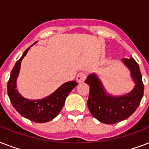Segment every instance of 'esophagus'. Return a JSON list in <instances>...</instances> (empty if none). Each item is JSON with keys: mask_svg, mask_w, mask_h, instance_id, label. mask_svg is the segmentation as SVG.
<instances>
[{"mask_svg": "<svg viewBox=\"0 0 149 149\" xmlns=\"http://www.w3.org/2000/svg\"><path fill=\"white\" fill-rule=\"evenodd\" d=\"M86 78V73L84 72H79L78 74H77L76 79H77V81L78 82V83H79V84H80V83H84V82L85 81Z\"/></svg>", "mask_w": 149, "mask_h": 149, "instance_id": "obj_1", "label": "esophagus"}]
</instances>
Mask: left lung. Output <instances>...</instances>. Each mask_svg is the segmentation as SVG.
<instances>
[{
	"label": "left lung",
	"mask_w": 149,
	"mask_h": 149,
	"mask_svg": "<svg viewBox=\"0 0 149 149\" xmlns=\"http://www.w3.org/2000/svg\"><path fill=\"white\" fill-rule=\"evenodd\" d=\"M131 72L134 86L130 93L120 97L106 92L103 84L94 73L90 74L85 83L90 85L87 106L92 115L99 121L113 125L129 118L136 111L144 94V84L139 64L133 58H122Z\"/></svg>",
	"instance_id": "1"
}]
</instances>
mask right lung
<instances>
[{"label": "right lung", "mask_w": 149, "mask_h": 149, "mask_svg": "<svg viewBox=\"0 0 149 149\" xmlns=\"http://www.w3.org/2000/svg\"><path fill=\"white\" fill-rule=\"evenodd\" d=\"M30 47L24 51L10 72V79L8 82V94L13 107L22 117L36 123L48 122L59 113L65 104V98L78 84L76 81L65 83L51 95L43 99L29 100L23 97L16 89V81L19 74L22 58L26 56Z\"/></svg>", "instance_id": "right-lung-1"}]
</instances>
